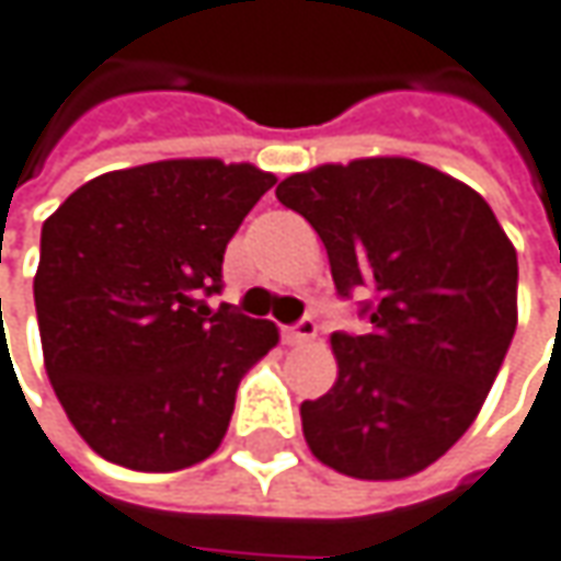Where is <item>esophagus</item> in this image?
Listing matches in <instances>:
<instances>
[{
	"instance_id": "34e87169",
	"label": "esophagus",
	"mask_w": 561,
	"mask_h": 561,
	"mask_svg": "<svg viewBox=\"0 0 561 561\" xmlns=\"http://www.w3.org/2000/svg\"><path fill=\"white\" fill-rule=\"evenodd\" d=\"M313 335H317V323L310 317H301L295 327H282V342L285 345H305Z\"/></svg>"
}]
</instances>
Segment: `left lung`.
<instances>
[{
	"mask_svg": "<svg viewBox=\"0 0 561 561\" xmlns=\"http://www.w3.org/2000/svg\"><path fill=\"white\" fill-rule=\"evenodd\" d=\"M323 238L339 298L367 329L332 332L339 379L301 404L310 451L339 474L399 480L461 439L518 327V254L490 204L439 169L354 159L276 187Z\"/></svg>",
	"mask_w": 561,
	"mask_h": 561,
	"instance_id": "left-lung-1",
	"label": "left lung"
}]
</instances>
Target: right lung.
Listing matches in <instances>:
<instances>
[{"label":"right lung","mask_w":561,"mask_h":561,"mask_svg":"<svg viewBox=\"0 0 561 561\" xmlns=\"http://www.w3.org/2000/svg\"><path fill=\"white\" fill-rule=\"evenodd\" d=\"M273 184L248 162L162 159L81 184L43 222L46 374L112 465L165 474L219 449L238 382L279 329L207 298L222 291L226 244Z\"/></svg>","instance_id":"1"}]
</instances>
